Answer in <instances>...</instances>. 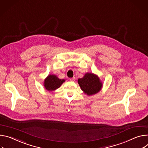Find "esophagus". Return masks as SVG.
Returning <instances> with one entry per match:
<instances>
[{
    "label": "esophagus",
    "instance_id": "obj_1",
    "mask_svg": "<svg viewBox=\"0 0 148 148\" xmlns=\"http://www.w3.org/2000/svg\"><path fill=\"white\" fill-rule=\"evenodd\" d=\"M69 80H70V81H71V82H74V81L75 80V77L71 78V79H69Z\"/></svg>",
    "mask_w": 148,
    "mask_h": 148
}]
</instances>
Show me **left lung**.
Returning a JSON list of instances; mask_svg holds the SVG:
<instances>
[{
  "label": "left lung",
  "mask_w": 148,
  "mask_h": 148,
  "mask_svg": "<svg viewBox=\"0 0 148 148\" xmlns=\"http://www.w3.org/2000/svg\"><path fill=\"white\" fill-rule=\"evenodd\" d=\"M77 82L81 90L88 96L97 93L103 86L99 76L93 73H86L82 78L78 79Z\"/></svg>",
  "instance_id": "obj_1"
}]
</instances>
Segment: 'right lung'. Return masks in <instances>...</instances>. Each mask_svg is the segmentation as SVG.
Returning <instances> with one entry per match:
<instances>
[{
    "instance_id": "1",
    "label": "right lung",
    "mask_w": 148,
    "mask_h": 148,
    "mask_svg": "<svg viewBox=\"0 0 148 148\" xmlns=\"http://www.w3.org/2000/svg\"><path fill=\"white\" fill-rule=\"evenodd\" d=\"M64 79H59L55 75H49L44 80L43 85L47 91H54L64 82Z\"/></svg>"
}]
</instances>
